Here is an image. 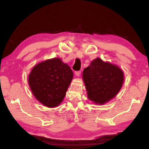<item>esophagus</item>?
I'll list each match as a JSON object with an SVG mask.
<instances>
[{
  "label": "esophagus",
  "mask_w": 149,
  "mask_h": 149,
  "mask_svg": "<svg viewBox=\"0 0 149 149\" xmlns=\"http://www.w3.org/2000/svg\"><path fill=\"white\" fill-rule=\"evenodd\" d=\"M75 75H77V76H79L80 74H81V71H76L75 72Z\"/></svg>",
  "instance_id": "obj_1"
}]
</instances>
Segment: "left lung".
Returning a JSON list of instances; mask_svg holds the SVG:
<instances>
[{
  "label": "left lung",
  "mask_w": 149,
  "mask_h": 149,
  "mask_svg": "<svg viewBox=\"0 0 149 149\" xmlns=\"http://www.w3.org/2000/svg\"><path fill=\"white\" fill-rule=\"evenodd\" d=\"M83 79L89 99L102 104L119 92L123 84V73L116 65L98 58L84 69Z\"/></svg>",
  "instance_id": "obj_1"
}]
</instances>
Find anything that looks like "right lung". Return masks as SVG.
Here are the masks:
<instances>
[{"label": "right lung", "mask_w": 149, "mask_h": 149, "mask_svg": "<svg viewBox=\"0 0 149 149\" xmlns=\"http://www.w3.org/2000/svg\"><path fill=\"white\" fill-rule=\"evenodd\" d=\"M72 78L71 68L56 58L34 66L28 82L35 98L46 107L53 108L62 102Z\"/></svg>", "instance_id": "1"}]
</instances>
